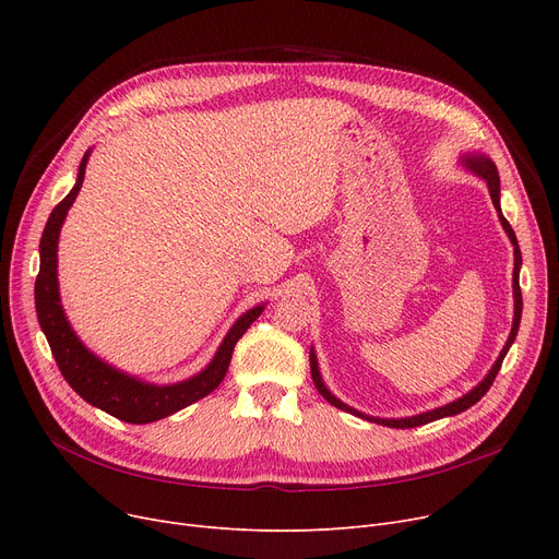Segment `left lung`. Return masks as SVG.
Listing matches in <instances>:
<instances>
[{"instance_id": "1", "label": "left lung", "mask_w": 559, "mask_h": 559, "mask_svg": "<svg viewBox=\"0 0 559 559\" xmlns=\"http://www.w3.org/2000/svg\"><path fill=\"white\" fill-rule=\"evenodd\" d=\"M462 165H464L466 169H472L474 174H478L480 179H485V181H487L489 197H491V201H493V209H496V213H498V219H501V224H503V228H506V233H508V238H510V242H512V247H514V274H512V289H514V321H512V331H510V337H508V342H506V346H503V350H501V356H498V360L493 362V367L489 369V373L480 380V383H478L472 392H466L464 396H460L457 401L447 403V405H442V407L428 409V413H421V415H415V417H405V419H380V417H369V415L358 413L356 407H348L346 403H342L340 399H335V396L329 392V388L324 385V380H321V373H319V367H317V356H314V350L310 348V373H312V380H314V388L319 390V394L324 396L331 405H335V407L344 409V413H350V415L362 417V419H367V421H373V424H380V426H390V428H415V426H424V424H430V421H437V419H444V417L460 415V413H464V409H468L472 405H476V403L487 394V390L491 388V383H493V378H496L498 369H501V365H503V358L508 356V350H510L512 342L516 340L519 324H521V310H523L521 287H519L521 249H519L516 235H514V230H512L510 222H508V219L503 217V213H501V181H498V169H496V165H493L487 156H483V154H466V156H462Z\"/></svg>"}]
</instances>
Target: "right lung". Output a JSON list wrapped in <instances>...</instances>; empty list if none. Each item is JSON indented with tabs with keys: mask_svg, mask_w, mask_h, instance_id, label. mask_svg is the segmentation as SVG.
<instances>
[{
	"mask_svg": "<svg viewBox=\"0 0 559 559\" xmlns=\"http://www.w3.org/2000/svg\"><path fill=\"white\" fill-rule=\"evenodd\" d=\"M87 158H91V152H85V156L81 158L74 188L61 203L56 205L45 224L43 238H40V272L36 278V312L58 369H61L70 388L83 401L104 409V413L112 415L120 421L152 424L179 413V409L192 405L203 396H209L222 383L228 371L235 344H238V340L260 317L264 306H255L247 310L238 321H235L209 367L199 371L197 376L174 385L144 383V380H138L120 369L110 367L108 362L97 358L91 348H85V344L72 331L66 310L61 306V295H58L56 253H58V235H61L66 215L83 186Z\"/></svg>",
	"mask_w": 559,
	"mask_h": 559,
	"instance_id": "add662e5",
	"label": "right lung"
}]
</instances>
